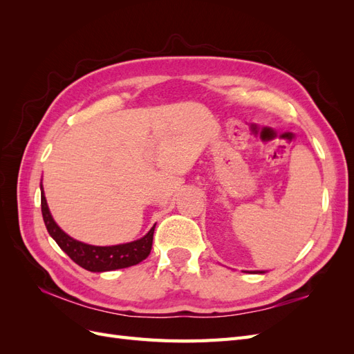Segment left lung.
Segmentation results:
<instances>
[{
  "label": "left lung",
  "mask_w": 354,
  "mask_h": 354,
  "mask_svg": "<svg viewBox=\"0 0 354 354\" xmlns=\"http://www.w3.org/2000/svg\"><path fill=\"white\" fill-rule=\"evenodd\" d=\"M254 273H264V272H254Z\"/></svg>",
  "instance_id": "1"
}]
</instances>
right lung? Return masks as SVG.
I'll return each mask as SVG.
<instances>
[{"label":"right lung","instance_id":"right-lung-1","mask_svg":"<svg viewBox=\"0 0 354 354\" xmlns=\"http://www.w3.org/2000/svg\"><path fill=\"white\" fill-rule=\"evenodd\" d=\"M41 211L50 236L71 257V260H73L78 266H81L82 269L88 272H111L116 269H125V267L136 266L143 261L145 259H147V255L151 254L155 226L149 230L143 238L134 242L112 246H94L71 238L69 234H66L57 226L50 214L42 186Z\"/></svg>","mask_w":354,"mask_h":354}]
</instances>
